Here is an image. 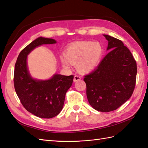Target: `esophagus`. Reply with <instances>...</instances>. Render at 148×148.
Listing matches in <instances>:
<instances>
[{
    "label": "esophagus",
    "instance_id": "esophagus-1",
    "mask_svg": "<svg viewBox=\"0 0 148 148\" xmlns=\"http://www.w3.org/2000/svg\"><path fill=\"white\" fill-rule=\"evenodd\" d=\"M80 79H81V77L79 76V75H75L74 78H73V81L75 82H77L78 80H80Z\"/></svg>",
    "mask_w": 148,
    "mask_h": 148
}]
</instances>
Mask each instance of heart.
I'll list each match as a JSON object with an SVG mask.
<instances>
[{"label": "heart", "instance_id": "heart-1", "mask_svg": "<svg viewBox=\"0 0 148 148\" xmlns=\"http://www.w3.org/2000/svg\"><path fill=\"white\" fill-rule=\"evenodd\" d=\"M103 54V48L99 42H77L71 44L61 56V61L64 68H70V63L77 64L82 73H88L99 64Z\"/></svg>", "mask_w": 148, "mask_h": 148}]
</instances>
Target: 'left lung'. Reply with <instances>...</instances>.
<instances>
[{"mask_svg": "<svg viewBox=\"0 0 148 148\" xmlns=\"http://www.w3.org/2000/svg\"><path fill=\"white\" fill-rule=\"evenodd\" d=\"M110 51L95 70L85 75L87 97L90 106L101 112L118 109L130 99L136 86L137 64L120 40L103 35Z\"/></svg>", "mask_w": 148, "mask_h": 148, "instance_id": "obj_1", "label": "left lung"}]
</instances>
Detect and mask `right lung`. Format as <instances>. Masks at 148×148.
<instances>
[{"instance_id":"1","label":"right lung","mask_w":148,"mask_h":148,"mask_svg":"<svg viewBox=\"0 0 148 148\" xmlns=\"http://www.w3.org/2000/svg\"><path fill=\"white\" fill-rule=\"evenodd\" d=\"M56 43L52 38H37L21 51L15 64L14 85L17 96L26 110L42 119H51L61 112L74 77L55 74L49 80L34 79L28 72L27 56L41 45Z\"/></svg>"}]
</instances>
